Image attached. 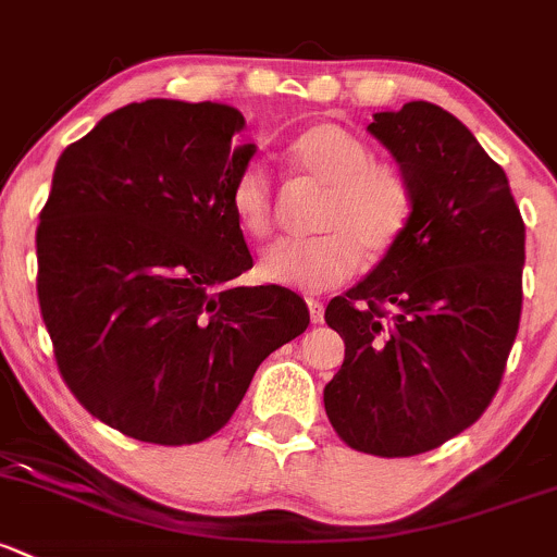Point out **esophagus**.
Here are the masks:
<instances>
[{"mask_svg": "<svg viewBox=\"0 0 557 557\" xmlns=\"http://www.w3.org/2000/svg\"><path fill=\"white\" fill-rule=\"evenodd\" d=\"M307 307H309V320H312V323H323V318H325L323 301H320V298L307 296Z\"/></svg>", "mask_w": 557, "mask_h": 557, "instance_id": "esophagus-1", "label": "esophagus"}]
</instances>
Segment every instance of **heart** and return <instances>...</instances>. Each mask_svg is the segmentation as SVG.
<instances>
[{"instance_id":"obj_1","label":"heart","mask_w":557,"mask_h":557,"mask_svg":"<svg viewBox=\"0 0 557 557\" xmlns=\"http://www.w3.org/2000/svg\"><path fill=\"white\" fill-rule=\"evenodd\" d=\"M288 162L325 184L318 230L309 239H280L263 250L259 274L267 283L320 294L347 283L368 261H382L406 237L413 219V186L406 168L373 157L371 144L333 122L309 125L290 140ZM230 210L248 237L274 230V189L261 165L234 175Z\"/></svg>"}]
</instances>
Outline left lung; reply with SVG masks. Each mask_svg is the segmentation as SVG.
<instances>
[{
    "label": "left lung",
    "instance_id": "obj_1",
    "mask_svg": "<svg viewBox=\"0 0 557 557\" xmlns=\"http://www.w3.org/2000/svg\"><path fill=\"white\" fill-rule=\"evenodd\" d=\"M368 131L406 168L413 219L327 304L344 362L325 413L349 448L392 459L443 446L494 400L520 325L525 226L505 171L446 109L411 101Z\"/></svg>",
    "mask_w": 557,
    "mask_h": 557
}]
</instances>
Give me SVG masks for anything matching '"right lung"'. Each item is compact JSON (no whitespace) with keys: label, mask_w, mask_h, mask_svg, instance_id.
<instances>
[{"label":"right lung","mask_w":557,"mask_h":557,"mask_svg":"<svg viewBox=\"0 0 557 557\" xmlns=\"http://www.w3.org/2000/svg\"><path fill=\"white\" fill-rule=\"evenodd\" d=\"M224 103H127L58 160L37 226V298L79 406L122 435L191 446L221 430L263 357L309 325L253 267L230 186L256 146Z\"/></svg>","instance_id":"right-lung-1"}]
</instances>
